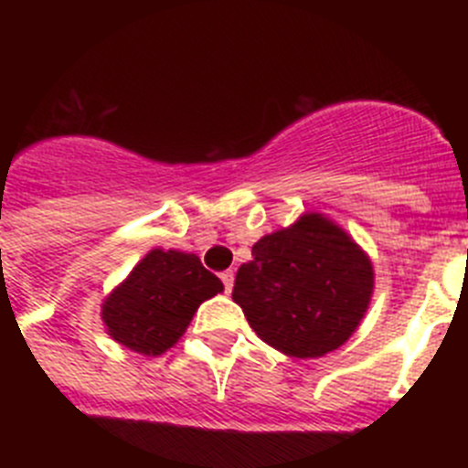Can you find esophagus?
<instances>
[{
    "instance_id": "esophagus-1",
    "label": "esophagus",
    "mask_w": 468,
    "mask_h": 468,
    "mask_svg": "<svg viewBox=\"0 0 468 468\" xmlns=\"http://www.w3.org/2000/svg\"><path fill=\"white\" fill-rule=\"evenodd\" d=\"M220 279H222V285H225V291L231 292V285H234V271H231V270L222 271Z\"/></svg>"
}]
</instances>
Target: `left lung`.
<instances>
[{
    "instance_id": "obj_1",
    "label": "left lung",
    "mask_w": 468,
    "mask_h": 468,
    "mask_svg": "<svg viewBox=\"0 0 468 468\" xmlns=\"http://www.w3.org/2000/svg\"><path fill=\"white\" fill-rule=\"evenodd\" d=\"M370 295L367 255L340 227L314 213L260 239L231 291L250 328L295 358H318L345 345Z\"/></svg>"
}]
</instances>
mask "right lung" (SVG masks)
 <instances>
[{"instance_id": "obj_1", "label": "right lung", "mask_w": 468, "mask_h": 468, "mask_svg": "<svg viewBox=\"0 0 468 468\" xmlns=\"http://www.w3.org/2000/svg\"><path fill=\"white\" fill-rule=\"evenodd\" d=\"M218 292L222 281L197 255L156 248L107 297L102 321L123 346L159 356L183 337L198 304Z\"/></svg>"}]
</instances>
